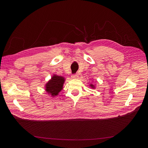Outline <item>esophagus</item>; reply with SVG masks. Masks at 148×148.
Returning <instances> with one entry per match:
<instances>
[{
    "label": "esophagus",
    "mask_w": 148,
    "mask_h": 148,
    "mask_svg": "<svg viewBox=\"0 0 148 148\" xmlns=\"http://www.w3.org/2000/svg\"><path fill=\"white\" fill-rule=\"evenodd\" d=\"M78 78V75L77 73L76 74H74V75H71V78L73 79H77Z\"/></svg>",
    "instance_id": "obj_1"
}]
</instances>
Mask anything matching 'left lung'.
Returning <instances> with one entry per match:
<instances>
[{
	"label": "left lung",
	"instance_id": "8db88e82",
	"mask_svg": "<svg viewBox=\"0 0 148 148\" xmlns=\"http://www.w3.org/2000/svg\"><path fill=\"white\" fill-rule=\"evenodd\" d=\"M90 86H91V87H92V88H94V87H95V86H94V85H93V84H92L90 85Z\"/></svg>",
	"mask_w": 148,
	"mask_h": 148
}]
</instances>
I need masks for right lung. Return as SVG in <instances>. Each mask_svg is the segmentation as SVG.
Listing matches in <instances>:
<instances>
[{"instance_id":"obj_1","label":"right lung","mask_w":148,"mask_h":148,"mask_svg":"<svg viewBox=\"0 0 148 148\" xmlns=\"http://www.w3.org/2000/svg\"><path fill=\"white\" fill-rule=\"evenodd\" d=\"M64 82L65 79L64 77L53 75L51 79L49 80L46 84V91L52 96H57L62 89Z\"/></svg>"}]
</instances>
